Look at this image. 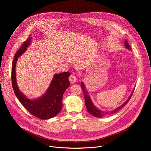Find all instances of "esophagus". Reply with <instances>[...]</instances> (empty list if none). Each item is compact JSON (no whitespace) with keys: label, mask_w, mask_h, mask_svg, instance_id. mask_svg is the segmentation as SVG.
Segmentation results:
<instances>
[{"label":"esophagus","mask_w":151,"mask_h":151,"mask_svg":"<svg viewBox=\"0 0 151 151\" xmlns=\"http://www.w3.org/2000/svg\"><path fill=\"white\" fill-rule=\"evenodd\" d=\"M69 80L70 81L71 83H74L76 82V78L75 76V75L73 74H71L70 77H69Z\"/></svg>","instance_id":"1"}]
</instances>
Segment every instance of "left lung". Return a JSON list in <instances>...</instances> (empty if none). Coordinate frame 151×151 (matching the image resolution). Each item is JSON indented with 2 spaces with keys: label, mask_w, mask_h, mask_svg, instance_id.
<instances>
[{
  "label": "left lung",
  "mask_w": 151,
  "mask_h": 151,
  "mask_svg": "<svg viewBox=\"0 0 151 151\" xmlns=\"http://www.w3.org/2000/svg\"><path fill=\"white\" fill-rule=\"evenodd\" d=\"M124 45H125V46H126V48H127L128 49H129V50L131 49L129 44L128 43L127 40H125ZM81 89H82V90H83V92L84 93V99H85V102H86V105L87 111H88V113H89L92 115H93L94 116H96V117H97V118H101L104 115H106V114L111 115V114L116 113V111H118V110H119L120 109H121L129 101V100L131 99V97L132 95V93H133V92L134 91H133V92H132V93L130 95L129 99L126 101L121 106H120L118 108L115 109L114 110L110 111H107V112H104V111H100V110L97 109V108L94 106L93 104H92V102L91 101V98H90V97L89 96V93H88V91H87V89H86V87L85 86L83 83H81Z\"/></svg>",
  "instance_id": "obj_1"
}]
</instances>
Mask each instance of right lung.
I'll return each instance as SVG.
<instances>
[{
	"label": "right lung",
	"mask_w": 151,
	"mask_h": 151,
	"mask_svg": "<svg viewBox=\"0 0 151 151\" xmlns=\"http://www.w3.org/2000/svg\"><path fill=\"white\" fill-rule=\"evenodd\" d=\"M31 40L30 35L14 55L11 71L12 86L17 98L31 114L42 119H50L57 115L62 108V97L65 91L70 85L68 77L71 73L65 72L55 74L50 86L43 96L32 101L27 99L18 88L15 67L18 58L26 51L31 43Z\"/></svg>",
	"instance_id": "1"
}]
</instances>
